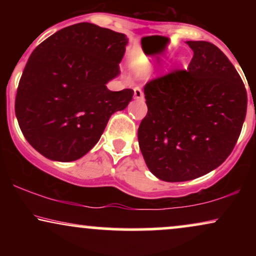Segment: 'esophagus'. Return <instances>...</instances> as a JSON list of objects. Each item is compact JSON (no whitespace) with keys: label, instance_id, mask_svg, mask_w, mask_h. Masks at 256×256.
Masks as SVG:
<instances>
[{"label":"esophagus","instance_id":"obj_1","mask_svg":"<svg viewBox=\"0 0 256 256\" xmlns=\"http://www.w3.org/2000/svg\"><path fill=\"white\" fill-rule=\"evenodd\" d=\"M134 98L136 100H143L144 98V94H143V91L140 88H134Z\"/></svg>","mask_w":256,"mask_h":256}]
</instances>
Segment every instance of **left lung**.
Returning a JSON list of instances; mask_svg holds the SVG:
<instances>
[{
	"label": "left lung",
	"instance_id": "1",
	"mask_svg": "<svg viewBox=\"0 0 256 256\" xmlns=\"http://www.w3.org/2000/svg\"><path fill=\"white\" fill-rule=\"evenodd\" d=\"M194 56L144 88L148 113L138 128L140 152L155 177L186 182L219 167L238 140L246 91L238 72L218 46L188 40Z\"/></svg>",
	"mask_w": 256,
	"mask_h": 256
}]
</instances>
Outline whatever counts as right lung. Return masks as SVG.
I'll use <instances>...</instances> for the list:
<instances>
[{"label":"right lung","instance_id":"1","mask_svg":"<svg viewBox=\"0 0 256 256\" xmlns=\"http://www.w3.org/2000/svg\"><path fill=\"white\" fill-rule=\"evenodd\" d=\"M128 38L80 22L55 32L34 49L18 86L16 116L26 140L43 156L83 158L110 116L130 104L134 90L110 91Z\"/></svg>","mask_w":256,"mask_h":256}]
</instances>
